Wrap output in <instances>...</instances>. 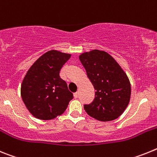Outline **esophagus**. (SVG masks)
<instances>
[{"label": "esophagus", "instance_id": "esophagus-1", "mask_svg": "<svg viewBox=\"0 0 157 157\" xmlns=\"http://www.w3.org/2000/svg\"><path fill=\"white\" fill-rule=\"evenodd\" d=\"M78 93H75L74 94V98H78Z\"/></svg>", "mask_w": 157, "mask_h": 157}]
</instances>
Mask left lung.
<instances>
[{"mask_svg":"<svg viewBox=\"0 0 157 157\" xmlns=\"http://www.w3.org/2000/svg\"><path fill=\"white\" fill-rule=\"evenodd\" d=\"M79 59L96 90L92 103L84 105L87 114L103 122L117 119L127 109L131 94L125 71L105 51L94 49L83 52Z\"/></svg>","mask_w":157,"mask_h":157,"instance_id":"obj_1","label":"left lung"}]
</instances>
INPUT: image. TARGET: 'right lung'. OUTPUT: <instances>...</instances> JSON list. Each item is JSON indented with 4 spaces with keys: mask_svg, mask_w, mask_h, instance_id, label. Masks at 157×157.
<instances>
[{
    "mask_svg": "<svg viewBox=\"0 0 157 157\" xmlns=\"http://www.w3.org/2000/svg\"><path fill=\"white\" fill-rule=\"evenodd\" d=\"M71 54L57 50L44 53L33 63L23 78L21 97L32 116L42 120H52L65 112L73 94L59 71Z\"/></svg>",
    "mask_w": 157,
    "mask_h": 157,
    "instance_id": "right-lung-1",
    "label": "right lung"
}]
</instances>
